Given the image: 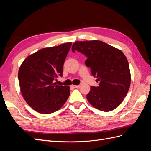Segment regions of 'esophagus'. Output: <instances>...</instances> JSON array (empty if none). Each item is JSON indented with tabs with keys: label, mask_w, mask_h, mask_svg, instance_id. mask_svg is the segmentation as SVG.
Listing matches in <instances>:
<instances>
[{
	"label": "esophagus",
	"mask_w": 151,
	"mask_h": 151,
	"mask_svg": "<svg viewBox=\"0 0 151 151\" xmlns=\"http://www.w3.org/2000/svg\"><path fill=\"white\" fill-rule=\"evenodd\" d=\"M72 87L74 88H78L80 87V85H72Z\"/></svg>",
	"instance_id": "esophagus-1"
}]
</instances>
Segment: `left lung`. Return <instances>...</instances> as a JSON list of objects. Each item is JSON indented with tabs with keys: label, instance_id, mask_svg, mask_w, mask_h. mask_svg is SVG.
<instances>
[{
	"label": "left lung",
	"instance_id": "left-lung-1",
	"mask_svg": "<svg viewBox=\"0 0 151 151\" xmlns=\"http://www.w3.org/2000/svg\"><path fill=\"white\" fill-rule=\"evenodd\" d=\"M76 50L88 58L86 65L91 68L96 81L99 82L98 86H91L86 96L88 101L100 111L115 109L123 101L130 86L129 65L125 55L98 40L76 42L72 51Z\"/></svg>",
	"mask_w": 151,
	"mask_h": 151
}]
</instances>
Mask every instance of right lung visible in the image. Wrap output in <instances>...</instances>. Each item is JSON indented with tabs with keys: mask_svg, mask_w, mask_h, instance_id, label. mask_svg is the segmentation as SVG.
Instances as JSON below:
<instances>
[{
	"mask_svg": "<svg viewBox=\"0 0 151 151\" xmlns=\"http://www.w3.org/2000/svg\"><path fill=\"white\" fill-rule=\"evenodd\" d=\"M72 43L42 48L28 56L18 72L19 86L26 102L34 110L50 114L58 110L70 95V87L54 83L62 77L63 65Z\"/></svg>",
	"mask_w": 151,
	"mask_h": 151,
	"instance_id": "obj_1",
	"label": "right lung"
}]
</instances>
